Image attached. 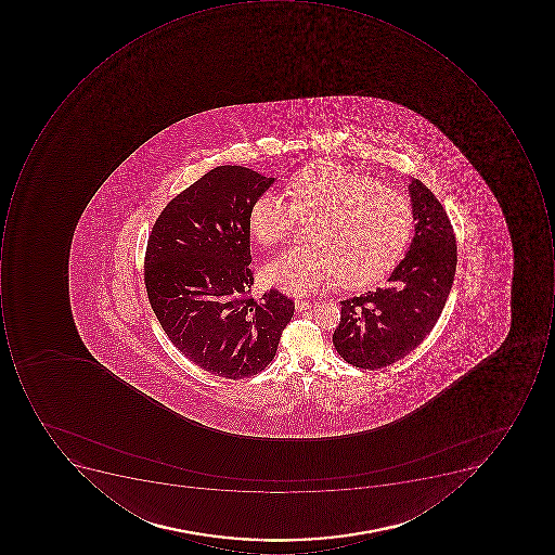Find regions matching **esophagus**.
Instances as JSON below:
<instances>
[{"label": "esophagus", "mask_w": 555, "mask_h": 555, "mask_svg": "<svg viewBox=\"0 0 555 555\" xmlns=\"http://www.w3.org/2000/svg\"><path fill=\"white\" fill-rule=\"evenodd\" d=\"M312 307V301L301 300V298H295V308H297L298 312H304L307 308Z\"/></svg>", "instance_id": "34e87169"}]
</instances>
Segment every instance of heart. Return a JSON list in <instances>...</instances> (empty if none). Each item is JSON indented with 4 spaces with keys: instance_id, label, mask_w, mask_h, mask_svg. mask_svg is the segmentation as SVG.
I'll use <instances>...</instances> for the list:
<instances>
[{
    "instance_id": "b5f03b06",
    "label": "heart",
    "mask_w": 555,
    "mask_h": 555,
    "mask_svg": "<svg viewBox=\"0 0 555 555\" xmlns=\"http://www.w3.org/2000/svg\"><path fill=\"white\" fill-rule=\"evenodd\" d=\"M291 204L273 193L255 199L248 229L261 247L291 238L298 220H313L310 247L280 255L264 280L292 294H308L338 280L362 288L387 275L412 238L415 214L403 193L335 162H319L286 185Z\"/></svg>"
}]
</instances>
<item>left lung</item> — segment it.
I'll use <instances>...</instances> for the list:
<instances>
[{
  "label": "left lung",
  "mask_w": 555,
  "mask_h": 555,
  "mask_svg": "<svg viewBox=\"0 0 555 555\" xmlns=\"http://www.w3.org/2000/svg\"><path fill=\"white\" fill-rule=\"evenodd\" d=\"M415 236L388 285L340 301L334 345L341 359L377 370L415 350L439 320L456 269V240L449 215L422 183L409 185Z\"/></svg>",
  "instance_id": "obj_1"
}]
</instances>
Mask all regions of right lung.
<instances>
[{"instance_id":"add662e5","label":"right lung","mask_w":555,"mask_h":555,"mask_svg":"<svg viewBox=\"0 0 555 555\" xmlns=\"http://www.w3.org/2000/svg\"><path fill=\"white\" fill-rule=\"evenodd\" d=\"M273 181L250 168H214L171 199L149 236L153 312L171 344L217 377L260 374L294 317V300L275 288L251 297L248 214Z\"/></svg>"}]
</instances>
